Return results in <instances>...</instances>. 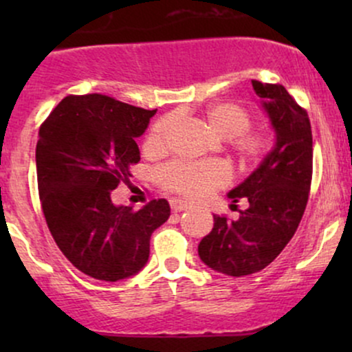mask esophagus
<instances>
[{"label": "esophagus", "mask_w": 352, "mask_h": 352, "mask_svg": "<svg viewBox=\"0 0 352 352\" xmlns=\"http://www.w3.org/2000/svg\"><path fill=\"white\" fill-rule=\"evenodd\" d=\"M170 207H172L173 213H179V212H185V210L188 208V205L182 200H172Z\"/></svg>", "instance_id": "34e87169"}]
</instances>
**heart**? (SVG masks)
I'll return each instance as SVG.
<instances>
[{"mask_svg": "<svg viewBox=\"0 0 352 352\" xmlns=\"http://www.w3.org/2000/svg\"><path fill=\"white\" fill-rule=\"evenodd\" d=\"M204 120L218 139H225L232 144L233 151L245 162L260 159L268 151V135L258 131H246L252 124V116L240 104L230 100L212 104L205 109ZM168 127H170V119H164L153 125L145 142L147 147H162ZM159 177L165 188L190 200L201 199L212 190L221 187L228 179L227 170L217 162H175L164 167Z\"/></svg>", "mask_w": 352, "mask_h": 352, "instance_id": "1", "label": "heart"}]
</instances>
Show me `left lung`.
<instances>
[{
  "instance_id": "left-lung-1",
  "label": "left lung",
  "mask_w": 352,
  "mask_h": 352,
  "mask_svg": "<svg viewBox=\"0 0 352 352\" xmlns=\"http://www.w3.org/2000/svg\"><path fill=\"white\" fill-rule=\"evenodd\" d=\"M274 144L258 167L227 193L245 201L236 220L213 215V228L199 243L208 268L228 276L263 270L283 252L300 225L313 173V135L308 114L280 84L252 80Z\"/></svg>"
}]
</instances>
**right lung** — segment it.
Segmentation results:
<instances>
[{
    "instance_id": "obj_1",
    "label": "right lung",
    "mask_w": 352,
    "mask_h": 352,
    "mask_svg": "<svg viewBox=\"0 0 352 352\" xmlns=\"http://www.w3.org/2000/svg\"><path fill=\"white\" fill-rule=\"evenodd\" d=\"M155 112L100 94L67 96L39 129L36 170L47 228L64 256L94 280L139 273L152 233L170 217L165 199L139 212L111 199L140 160L135 139Z\"/></svg>"
}]
</instances>
